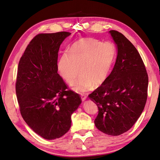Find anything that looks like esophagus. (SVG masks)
Here are the masks:
<instances>
[{
  "label": "esophagus",
  "instance_id": "1",
  "mask_svg": "<svg viewBox=\"0 0 160 160\" xmlns=\"http://www.w3.org/2000/svg\"><path fill=\"white\" fill-rule=\"evenodd\" d=\"M81 98L82 101H83L86 100L87 97H86V95H83V94H81Z\"/></svg>",
  "mask_w": 160,
  "mask_h": 160
}]
</instances>
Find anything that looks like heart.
Masks as SVG:
<instances>
[{
    "mask_svg": "<svg viewBox=\"0 0 160 160\" xmlns=\"http://www.w3.org/2000/svg\"><path fill=\"white\" fill-rule=\"evenodd\" d=\"M115 49L111 42H101L93 38H82L64 52L57 62V70L62 79L71 83L79 72L78 79L71 84L79 93H84L102 85L112 67Z\"/></svg>",
    "mask_w": 160,
    "mask_h": 160,
    "instance_id": "b5f03b06",
    "label": "heart"
}]
</instances>
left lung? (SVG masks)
Segmentation results:
<instances>
[{
  "label": "left lung",
  "instance_id": "obj_1",
  "mask_svg": "<svg viewBox=\"0 0 160 160\" xmlns=\"http://www.w3.org/2000/svg\"><path fill=\"white\" fill-rule=\"evenodd\" d=\"M117 58L107 80L89 95L98 108L96 128L109 135L132 128L141 115L148 97V76L139 53L123 34L109 31Z\"/></svg>",
  "mask_w": 160,
  "mask_h": 160
}]
</instances>
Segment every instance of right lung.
<instances>
[{"instance_id": "add662e5", "label": "right lung", "mask_w": 160, "mask_h": 160, "mask_svg": "<svg viewBox=\"0 0 160 160\" xmlns=\"http://www.w3.org/2000/svg\"><path fill=\"white\" fill-rule=\"evenodd\" d=\"M69 32L38 34L28 45L18 66L16 94L23 119L46 139L69 130L71 115L81 103L57 73L60 45Z\"/></svg>"}]
</instances>
